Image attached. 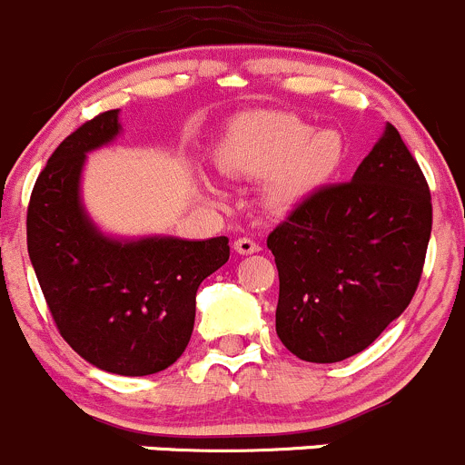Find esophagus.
<instances>
[{"mask_svg":"<svg viewBox=\"0 0 465 465\" xmlns=\"http://www.w3.org/2000/svg\"><path fill=\"white\" fill-rule=\"evenodd\" d=\"M233 250L242 256H250V254H256V252H261V245L256 241H252V238H238V241L233 242Z\"/></svg>","mask_w":465,"mask_h":465,"instance_id":"1","label":"esophagus"}]
</instances>
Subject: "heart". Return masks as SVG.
<instances>
[{
	"label": "heart",
	"instance_id": "1",
	"mask_svg": "<svg viewBox=\"0 0 465 465\" xmlns=\"http://www.w3.org/2000/svg\"><path fill=\"white\" fill-rule=\"evenodd\" d=\"M346 159V143L337 130H312L285 112H250L229 125L215 148L220 171L236 180H266L265 200L274 209L306 203L335 180ZM211 195H220L204 182Z\"/></svg>",
	"mask_w": 465,
	"mask_h": 465
}]
</instances>
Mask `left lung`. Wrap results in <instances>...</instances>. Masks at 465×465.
I'll list each match as a JSON object with an SVG mask.
<instances>
[{
    "label": "left lung",
    "instance_id": "left-lung-1",
    "mask_svg": "<svg viewBox=\"0 0 465 465\" xmlns=\"http://www.w3.org/2000/svg\"><path fill=\"white\" fill-rule=\"evenodd\" d=\"M430 232L428 182L387 124L351 182L317 191L267 236L285 349L331 364L371 346L410 306Z\"/></svg>",
    "mask_w": 465,
    "mask_h": 465
}]
</instances>
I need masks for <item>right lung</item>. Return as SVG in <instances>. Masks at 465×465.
I'll use <instances>...</instances> for the list:
<instances>
[{"label": "right lung", "instance_id": "obj_1", "mask_svg": "<svg viewBox=\"0 0 465 465\" xmlns=\"http://www.w3.org/2000/svg\"><path fill=\"white\" fill-rule=\"evenodd\" d=\"M121 130L119 110L103 112L55 148L33 186L26 245L64 341L101 371L150 376L184 353L195 294L229 261V238L103 232L83 203V168Z\"/></svg>", "mask_w": 465, "mask_h": 465}]
</instances>
